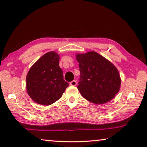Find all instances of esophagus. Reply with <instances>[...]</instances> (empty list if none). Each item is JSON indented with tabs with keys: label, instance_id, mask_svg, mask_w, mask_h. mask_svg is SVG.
Masks as SVG:
<instances>
[{
	"label": "esophagus",
	"instance_id": "esophagus-1",
	"mask_svg": "<svg viewBox=\"0 0 147 147\" xmlns=\"http://www.w3.org/2000/svg\"><path fill=\"white\" fill-rule=\"evenodd\" d=\"M76 84H77V82H76V80H73L70 82V85L73 86H75L76 85Z\"/></svg>",
	"mask_w": 147,
	"mask_h": 147
}]
</instances>
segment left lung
I'll return each instance as SVG.
<instances>
[{"instance_id":"1","label":"left lung","mask_w":147,"mask_h":147,"mask_svg":"<svg viewBox=\"0 0 147 147\" xmlns=\"http://www.w3.org/2000/svg\"><path fill=\"white\" fill-rule=\"evenodd\" d=\"M80 76L77 88L88 101L103 104L119 92L121 79L111 62L95 52L77 53Z\"/></svg>"}]
</instances>
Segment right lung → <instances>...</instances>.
<instances>
[{
	"label": "right lung",
	"instance_id": "add662e5",
	"mask_svg": "<svg viewBox=\"0 0 147 147\" xmlns=\"http://www.w3.org/2000/svg\"><path fill=\"white\" fill-rule=\"evenodd\" d=\"M59 55L49 52L34 63L28 72L26 88L31 98L42 105H50L61 98L69 83L64 80Z\"/></svg>",
	"mask_w": 147,
	"mask_h": 147
}]
</instances>
